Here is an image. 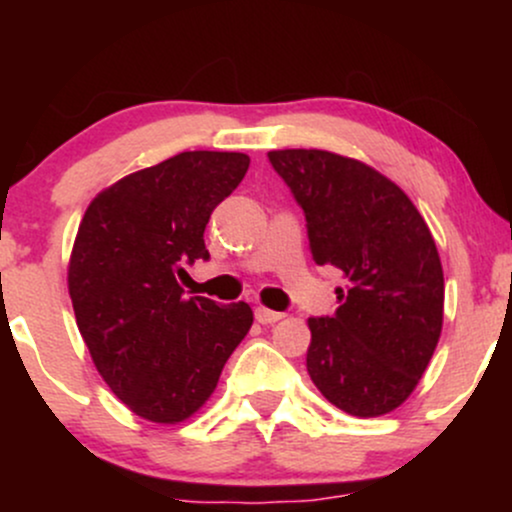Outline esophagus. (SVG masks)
<instances>
[{
	"label": "esophagus",
	"mask_w": 512,
	"mask_h": 512,
	"mask_svg": "<svg viewBox=\"0 0 512 512\" xmlns=\"http://www.w3.org/2000/svg\"><path fill=\"white\" fill-rule=\"evenodd\" d=\"M255 317H257V322H260V325H274V322H279L281 317V313H276V310H269V308H257L255 310Z\"/></svg>",
	"instance_id": "obj_1"
}]
</instances>
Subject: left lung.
<instances>
[{
    "label": "left lung",
    "mask_w": 512,
    "mask_h": 512,
    "mask_svg": "<svg viewBox=\"0 0 512 512\" xmlns=\"http://www.w3.org/2000/svg\"><path fill=\"white\" fill-rule=\"evenodd\" d=\"M305 211L315 264L342 269L334 317H310L308 373L327 402L373 419L416 390L443 330L445 281L424 216L383 173L322 149L269 151Z\"/></svg>",
    "instance_id": "left-lung-1"
}]
</instances>
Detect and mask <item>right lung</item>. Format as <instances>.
Returning <instances> with one entry per match:
<instances>
[{
  "instance_id": "1",
  "label": "right lung",
  "mask_w": 512,
  "mask_h": 512,
  "mask_svg": "<svg viewBox=\"0 0 512 512\" xmlns=\"http://www.w3.org/2000/svg\"><path fill=\"white\" fill-rule=\"evenodd\" d=\"M250 166L238 151H182L98 192L76 231L67 286L88 354L129 411L182 424L207 404L252 327V308L182 296L209 260L204 228Z\"/></svg>"
}]
</instances>
